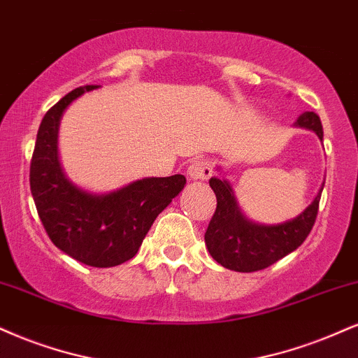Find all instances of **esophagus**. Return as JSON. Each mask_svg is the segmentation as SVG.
Returning a JSON list of instances; mask_svg holds the SVG:
<instances>
[{
	"mask_svg": "<svg viewBox=\"0 0 358 358\" xmlns=\"http://www.w3.org/2000/svg\"><path fill=\"white\" fill-rule=\"evenodd\" d=\"M212 162L205 160V158H196L188 166V176L192 180H206L212 176Z\"/></svg>",
	"mask_w": 358,
	"mask_h": 358,
	"instance_id": "esophagus-1",
	"label": "esophagus"
}]
</instances>
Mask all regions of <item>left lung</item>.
<instances>
[{
    "mask_svg": "<svg viewBox=\"0 0 358 358\" xmlns=\"http://www.w3.org/2000/svg\"><path fill=\"white\" fill-rule=\"evenodd\" d=\"M296 127L307 128L324 140V128L317 113L305 111L296 120ZM210 187L217 195V210L208 223L205 243L210 255L222 266L235 272H257L292 253L305 242L318 213L324 190L294 220L278 225H260L242 213L231 185L227 180L210 178Z\"/></svg>",
    "mask_w": 358,
    "mask_h": 358,
    "instance_id": "left-lung-1",
    "label": "left lung"
}]
</instances>
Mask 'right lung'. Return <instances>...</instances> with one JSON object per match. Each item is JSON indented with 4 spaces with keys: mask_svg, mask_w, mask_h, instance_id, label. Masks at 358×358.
<instances>
[{
    "mask_svg": "<svg viewBox=\"0 0 358 358\" xmlns=\"http://www.w3.org/2000/svg\"><path fill=\"white\" fill-rule=\"evenodd\" d=\"M98 88L80 86L46 111L29 166V187L50 240L75 260L98 268L136 255L153 222L183 190V175L141 178L110 193H90L73 185L58 158V128L76 98Z\"/></svg>",
    "mask_w": 358,
    "mask_h": 358,
    "instance_id": "1",
    "label": "right lung"
}]
</instances>
